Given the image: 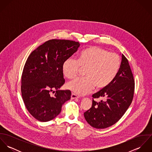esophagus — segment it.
I'll list each match as a JSON object with an SVG mask.
<instances>
[{
	"mask_svg": "<svg viewBox=\"0 0 152 152\" xmlns=\"http://www.w3.org/2000/svg\"><path fill=\"white\" fill-rule=\"evenodd\" d=\"M77 98H78V96L76 94H75L74 93L71 94V99H77Z\"/></svg>",
	"mask_w": 152,
	"mask_h": 152,
	"instance_id": "esophagus-1",
	"label": "esophagus"
}]
</instances>
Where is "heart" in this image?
I'll use <instances>...</instances> for the list:
<instances>
[{"label": "heart", "mask_w": 152, "mask_h": 152, "mask_svg": "<svg viewBox=\"0 0 152 152\" xmlns=\"http://www.w3.org/2000/svg\"><path fill=\"white\" fill-rule=\"evenodd\" d=\"M121 65L119 55L103 48L92 46L82 50L77 60L69 57L64 61L62 69L65 77L74 78L82 69L86 77L78 78L66 84V88L78 95H86L95 87L104 89L112 83Z\"/></svg>", "instance_id": "b5f03b06"}]
</instances>
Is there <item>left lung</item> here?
<instances>
[{
	"mask_svg": "<svg viewBox=\"0 0 152 152\" xmlns=\"http://www.w3.org/2000/svg\"><path fill=\"white\" fill-rule=\"evenodd\" d=\"M134 91V77L126 57L122 55L119 71L108 87L92 95V107L84 112L87 122L96 129H104L116 123L132 102ZM105 98L96 102L94 99Z\"/></svg>",
	"mask_w": 152,
	"mask_h": 152,
	"instance_id": "left-lung-1",
	"label": "left lung"
}]
</instances>
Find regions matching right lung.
<instances>
[{"label": "right lung", "instance_id": "right-lung-1", "mask_svg": "<svg viewBox=\"0 0 152 152\" xmlns=\"http://www.w3.org/2000/svg\"><path fill=\"white\" fill-rule=\"evenodd\" d=\"M80 45L72 40L52 39L38 47L27 58L22 72V98L27 110L37 120L53 119L70 99L69 90H58L65 83L62 66ZM51 91L55 93L54 96L50 95Z\"/></svg>", "mask_w": 152, "mask_h": 152}]
</instances>
